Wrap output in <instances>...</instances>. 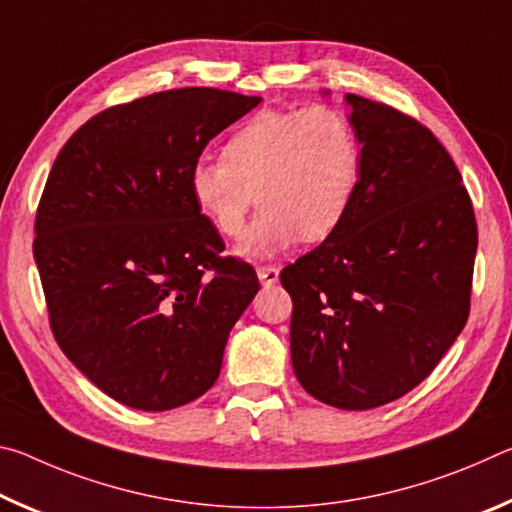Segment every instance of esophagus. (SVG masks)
Returning a JSON list of instances; mask_svg holds the SVG:
<instances>
[{
  "mask_svg": "<svg viewBox=\"0 0 512 512\" xmlns=\"http://www.w3.org/2000/svg\"><path fill=\"white\" fill-rule=\"evenodd\" d=\"M257 277H259V282L264 284V287H273V284H277V280H280V268H275V266H259L257 268Z\"/></svg>",
  "mask_w": 512,
  "mask_h": 512,
  "instance_id": "34e87169",
  "label": "esophagus"
}]
</instances>
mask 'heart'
Masks as SVG:
<instances>
[{"label": "heart", "mask_w": 512, "mask_h": 512, "mask_svg": "<svg viewBox=\"0 0 512 512\" xmlns=\"http://www.w3.org/2000/svg\"><path fill=\"white\" fill-rule=\"evenodd\" d=\"M361 171V140L343 110L320 103L262 110L230 135L223 160L194 164L189 194L228 239L244 237L257 194L262 214L239 253L271 259L300 237L332 235L350 212Z\"/></svg>", "instance_id": "obj_1"}]
</instances>
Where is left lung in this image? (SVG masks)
Returning <instances> with one entry per match:
<instances>
[{"label":"left lung","mask_w":512,"mask_h":512,"mask_svg":"<svg viewBox=\"0 0 512 512\" xmlns=\"http://www.w3.org/2000/svg\"><path fill=\"white\" fill-rule=\"evenodd\" d=\"M345 103L363 151L359 192L339 228L280 280L293 300L291 363L302 388L366 411L427 379L461 334L476 221L429 128L357 94Z\"/></svg>","instance_id":"8db88e82"}]
</instances>
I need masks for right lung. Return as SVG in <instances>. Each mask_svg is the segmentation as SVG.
<instances>
[{
	"label": "right lung",
	"instance_id": "1",
	"mask_svg": "<svg viewBox=\"0 0 512 512\" xmlns=\"http://www.w3.org/2000/svg\"><path fill=\"white\" fill-rule=\"evenodd\" d=\"M214 88L167 90L94 115L51 167L36 214L49 323L112 400L169 411L210 391L230 329L259 291L189 194L223 128L259 106Z\"/></svg>",
	"mask_w": 512,
	"mask_h": 512
}]
</instances>
